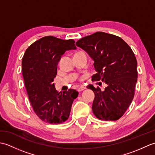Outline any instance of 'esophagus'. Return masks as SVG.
Listing matches in <instances>:
<instances>
[{
  "label": "esophagus",
  "mask_w": 155,
  "mask_h": 155,
  "mask_svg": "<svg viewBox=\"0 0 155 155\" xmlns=\"http://www.w3.org/2000/svg\"><path fill=\"white\" fill-rule=\"evenodd\" d=\"M84 89H86V87H84V86H81L80 87H78V88L77 91H78V92H81V91H84Z\"/></svg>",
  "instance_id": "34e87169"
}]
</instances>
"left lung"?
Listing matches in <instances>:
<instances>
[{"label": "left lung", "mask_w": 155, "mask_h": 155, "mask_svg": "<svg viewBox=\"0 0 155 155\" xmlns=\"http://www.w3.org/2000/svg\"><path fill=\"white\" fill-rule=\"evenodd\" d=\"M81 48L94 61V81L107 84L104 90L89 85L94 99V114L103 120H117L132 102L137 81V61L132 49L121 38L97 32L78 40Z\"/></svg>", "instance_id": "8db88e82"}]
</instances>
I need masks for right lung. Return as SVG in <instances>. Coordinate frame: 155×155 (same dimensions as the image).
Segmentation results:
<instances>
[{"instance_id":"add662e5","label":"right lung","mask_w":155,"mask_h":155,"mask_svg":"<svg viewBox=\"0 0 155 155\" xmlns=\"http://www.w3.org/2000/svg\"><path fill=\"white\" fill-rule=\"evenodd\" d=\"M74 42L48 36L32 43L23 56L22 72L29 101L36 114L46 123L67 120L78 97L73 89L58 93L52 83L61 57L67 51L77 48Z\"/></svg>"}]
</instances>
